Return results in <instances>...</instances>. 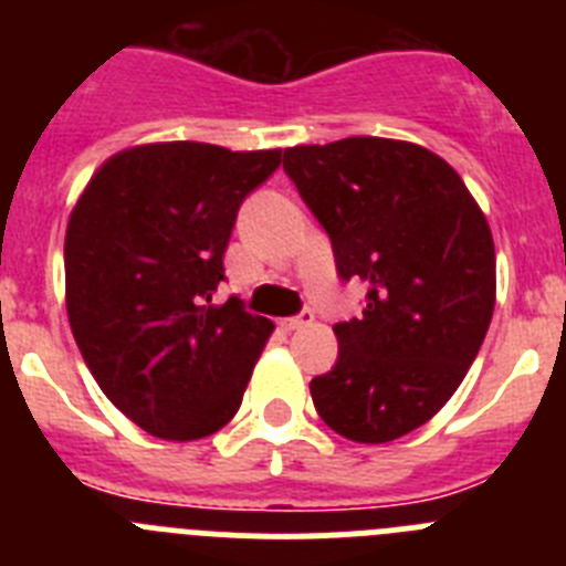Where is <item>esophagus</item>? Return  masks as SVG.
I'll return each instance as SVG.
<instances>
[{
    "label": "esophagus",
    "instance_id": "1",
    "mask_svg": "<svg viewBox=\"0 0 566 566\" xmlns=\"http://www.w3.org/2000/svg\"><path fill=\"white\" fill-rule=\"evenodd\" d=\"M312 319H314L312 312H303V314H297V317H283L277 326L283 328V332H297V328L312 326Z\"/></svg>",
    "mask_w": 566,
    "mask_h": 566
}]
</instances>
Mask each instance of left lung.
Instances as JSON below:
<instances>
[{
  "label": "left lung",
  "instance_id": "left-lung-1",
  "mask_svg": "<svg viewBox=\"0 0 566 566\" xmlns=\"http://www.w3.org/2000/svg\"><path fill=\"white\" fill-rule=\"evenodd\" d=\"M283 169L332 238L339 277L368 286L359 319L334 326V368L312 379L319 419L363 444L417 431L462 385L493 317L488 218L457 169L411 142L303 144Z\"/></svg>",
  "mask_w": 566,
  "mask_h": 566
}]
</instances>
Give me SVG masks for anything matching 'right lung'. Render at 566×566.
Listing matches in <instances>:
<instances>
[{
  "label": "right lung",
  "mask_w": 566,
  "mask_h": 566,
  "mask_svg": "<svg viewBox=\"0 0 566 566\" xmlns=\"http://www.w3.org/2000/svg\"><path fill=\"white\" fill-rule=\"evenodd\" d=\"M277 167L280 149L142 144L107 158L70 212V328L98 388L153 437L203 439L243 402L274 323L212 294L240 203Z\"/></svg>",
  "instance_id": "obj_1"
}]
</instances>
